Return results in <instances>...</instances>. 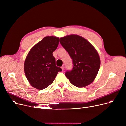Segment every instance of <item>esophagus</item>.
Returning a JSON list of instances; mask_svg holds the SVG:
<instances>
[{
  "mask_svg": "<svg viewBox=\"0 0 126 126\" xmlns=\"http://www.w3.org/2000/svg\"><path fill=\"white\" fill-rule=\"evenodd\" d=\"M61 68H62V71H63L64 70V66H62L61 67Z\"/></svg>",
  "mask_w": 126,
  "mask_h": 126,
  "instance_id": "esophagus-1",
  "label": "esophagus"
}]
</instances>
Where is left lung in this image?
<instances>
[{
	"mask_svg": "<svg viewBox=\"0 0 126 126\" xmlns=\"http://www.w3.org/2000/svg\"><path fill=\"white\" fill-rule=\"evenodd\" d=\"M60 42L70 55L73 67L67 71L65 76L78 87L92 83L99 71L100 60L98 52L87 40L72 34L60 39Z\"/></svg>",
	"mask_w": 126,
	"mask_h": 126,
	"instance_id": "obj_1",
	"label": "left lung"
}]
</instances>
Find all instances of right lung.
Returning <instances> with one entry per match:
<instances>
[{
	"mask_svg": "<svg viewBox=\"0 0 126 126\" xmlns=\"http://www.w3.org/2000/svg\"><path fill=\"white\" fill-rule=\"evenodd\" d=\"M59 38L46 36L32 47L24 64L26 78L32 86L43 90L51 85L62 69L56 66L53 55L58 47Z\"/></svg>",
	"mask_w": 126,
	"mask_h": 126,
	"instance_id": "add662e5",
	"label": "right lung"
}]
</instances>
